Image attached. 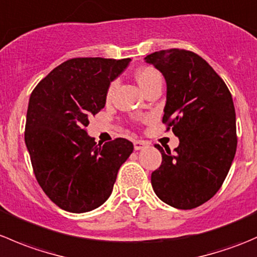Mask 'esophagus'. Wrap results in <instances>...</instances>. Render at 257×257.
<instances>
[{
  "label": "esophagus",
  "mask_w": 257,
  "mask_h": 257,
  "mask_svg": "<svg viewBox=\"0 0 257 257\" xmlns=\"http://www.w3.org/2000/svg\"><path fill=\"white\" fill-rule=\"evenodd\" d=\"M148 144L149 143L145 141H134V149L141 150V149H143V148L148 147Z\"/></svg>",
  "instance_id": "obj_1"
}]
</instances>
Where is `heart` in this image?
I'll return each mask as SVG.
<instances>
[{
  "label": "heart",
  "mask_w": 257,
  "mask_h": 257,
  "mask_svg": "<svg viewBox=\"0 0 257 257\" xmlns=\"http://www.w3.org/2000/svg\"><path fill=\"white\" fill-rule=\"evenodd\" d=\"M136 79L138 82L139 87L142 88V90L145 92L149 87H152L153 84H155L157 82H162V74L157 71L153 67H144V68H141L136 73ZM114 84L110 85L109 90H108V97H110L113 92Z\"/></svg>",
  "instance_id": "obj_1"
}]
</instances>
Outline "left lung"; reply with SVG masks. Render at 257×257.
I'll use <instances>...</instances> for the list:
<instances>
[{
    "label": "left lung",
    "instance_id": "left-lung-1",
    "mask_svg": "<svg viewBox=\"0 0 257 257\" xmlns=\"http://www.w3.org/2000/svg\"><path fill=\"white\" fill-rule=\"evenodd\" d=\"M167 82L163 123L179 138L174 152L162 153L152 186L162 201L194 209L217 193L236 153V115L231 93L205 59L185 49L145 57Z\"/></svg>",
    "mask_w": 257,
    "mask_h": 257
}]
</instances>
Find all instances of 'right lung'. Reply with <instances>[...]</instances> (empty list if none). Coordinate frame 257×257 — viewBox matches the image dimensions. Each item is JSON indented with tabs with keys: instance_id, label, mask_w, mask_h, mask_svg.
I'll return each mask as SVG.
<instances>
[{
	"instance_id": "1",
	"label": "right lung",
	"mask_w": 257,
	"mask_h": 257,
	"mask_svg": "<svg viewBox=\"0 0 257 257\" xmlns=\"http://www.w3.org/2000/svg\"><path fill=\"white\" fill-rule=\"evenodd\" d=\"M131 58H72L45 77L30 97L25 142L46 195L69 212L97 209L110 196L132 142L95 143L85 126L103 109L108 88Z\"/></svg>"
}]
</instances>
